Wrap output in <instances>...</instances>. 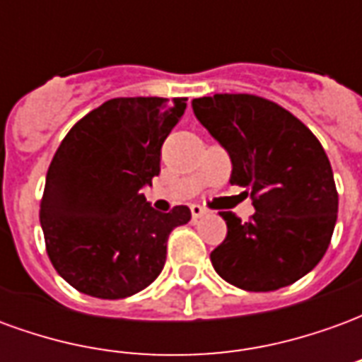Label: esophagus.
<instances>
[{
  "instance_id": "obj_1",
  "label": "esophagus",
  "mask_w": 362,
  "mask_h": 362,
  "mask_svg": "<svg viewBox=\"0 0 362 362\" xmlns=\"http://www.w3.org/2000/svg\"><path fill=\"white\" fill-rule=\"evenodd\" d=\"M189 211H192V217H194V219H199V217H204L205 213H207V209L202 207V205L194 204V205H189Z\"/></svg>"
}]
</instances>
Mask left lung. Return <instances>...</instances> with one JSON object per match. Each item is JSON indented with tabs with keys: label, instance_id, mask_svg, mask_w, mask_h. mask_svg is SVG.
I'll return each instance as SVG.
<instances>
[{
	"label": "left lung",
	"instance_id": "left-lung-1",
	"mask_svg": "<svg viewBox=\"0 0 362 362\" xmlns=\"http://www.w3.org/2000/svg\"><path fill=\"white\" fill-rule=\"evenodd\" d=\"M192 106L227 149L230 184L246 188L256 209L250 221L221 213L227 236L211 252L215 272L254 293L293 285L324 258L337 221L326 151L300 119L262 96L225 93Z\"/></svg>",
	"mask_w": 362,
	"mask_h": 362
}]
</instances>
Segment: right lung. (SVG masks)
I'll return each instance as SVG.
<instances>
[{"label":"right lung","instance_id":"obj_1","mask_svg":"<svg viewBox=\"0 0 362 362\" xmlns=\"http://www.w3.org/2000/svg\"><path fill=\"white\" fill-rule=\"evenodd\" d=\"M184 110L186 98H112L59 143L40 225L52 266L79 293L126 298L163 272L168 235L192 213L186 205L157 211L141 188L160 173V147Z\"/></svg>","mask_w":362,"mask_h":362}]
</instances>
